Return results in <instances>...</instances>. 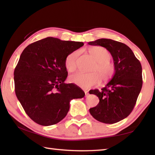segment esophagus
<instances>
[{"label": "esophagus", "mask_w": 155, "mask_h": 155, "mask_svg": "<svg viewBox=\"0 0 155 155\" xmlns=\"http://www.w3.org/2000/svg\"><path fill=\"white\" fill-rule=\"evenodd\" d=\"M84 93H85V97H87L88 95V94H89V93H88V91H87V90L84 91Z\"/></svg>", "instance_id": "34e87169"}]
</instances>
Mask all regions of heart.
Wrapping results in <instances>:
<instances>
[{
  "mask_svg": "<svg viewBox=\"0 0 155 155\" xmlns=\"http://www.w3.org/2000/svg\"><path fill=\"white\" fill-rule=\"evenodd\" d=\"M89 52L96 62L91 68L92 72L84 73L78 72L69 77V81L77 86L83 88H89L100 83L101 78L103 81L110 80L115 72V67L110 61V54L106 48L95 47L89 49ZM79 52H71L64 59V66L69 72H73L77 68V61Z\"/></svg>",
  "mask_w": 155,
  "mask_h": 155,
  "instance_id": "b5f03b06",
  "label": "heart"
}]
</instances>
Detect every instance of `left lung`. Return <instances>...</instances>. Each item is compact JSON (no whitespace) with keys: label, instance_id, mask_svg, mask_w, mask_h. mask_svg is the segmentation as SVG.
Returning <instances> with one entry per match:
<instances>
[{"label":"left lung","instance_id":"obj_1","mask_svg":"<svg viewBox=\"0 0 155 155\" xmlns=\"http://www.w3.org/2000/svg\"><path fill=\"white\" fill-rule=\"evenodd\" d=\"M88 44L101 46L110 52L115 72L106 87L101 91L91 90L99 103L89 109L95 119L106 124H113L127 117L135 106L143 85L142 67L132 50L124 43L101 38Z\"/></svg>","mask_w":155,"mask_h":155}]
</instances>
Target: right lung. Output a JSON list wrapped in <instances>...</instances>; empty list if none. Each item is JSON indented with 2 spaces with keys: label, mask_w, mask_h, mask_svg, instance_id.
<instances>
[{
  "label": "right lung",
  "mask_w": 155,
  "mask_h": 155,
  "mask_svg": "<svg viewBox=\"0 0 155 155\" xmlns=\"http://www.w3.org/2000/svg\"><path fill=\"white\" fill-rule=\"evenodd\" d=\"M83 45L47 37L22 51L14 71L15 93L25 113L36 123H58L67 114L70 101L84 97L81 88L64 83L68 75L64 59Z\"/></svg>",
  "instance_id": "right-lung-1"
}]
</instances>
